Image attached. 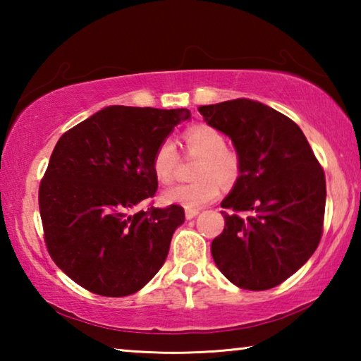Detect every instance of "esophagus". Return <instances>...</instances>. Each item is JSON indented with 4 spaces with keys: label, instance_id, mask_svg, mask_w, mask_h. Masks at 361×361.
<instances>
[{
    "label": "esophagus",
    "instance_id": "34e87169",
    "mask_svg": "<svg viewBox=\"0 0 361 361\" xmlns=\"http://www.w3.org/2000/svg\"><path fill=\"white\" fill-rule=\"evenodd\" d=\"M199 215V210H186V219H192Z\"/></svg>",
    "mask_w": 361,
    "mask_h": 361
}]
</instances>
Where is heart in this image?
Returning <instances> with one entry per match:
<instances>
[{
  "mask_svg": "<svg viewBox=\"0 0 361 361\" xmlns=\"http://www.w3.org/2000/svg\"><path fill=\"white\" fill-rule=\"evenodd\" d=\"M186 151L191 156H200L195 167V181L183 183L166 189L161 199L164 204H176L189 210L215 200L221 185L232 186L240 178L242 157L239 152L226 146V138L215 127L199 124L183 133ZM180 162V154L172 140L159 143L151 159V169L156 180L162 185L172 183Z\"/></svg>",
  "mask_w": 361,
  "mask_h": 361,
  "instance_id": "b5f03b06",
  "label": "heart"
}]
</instances>
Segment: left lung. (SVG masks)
Instances as JSON below:
<instances>
[{
  "label": "left lung",
  "instance_id": "obj_1",
  "mask_svg": "<svg viewBox=\"0 0 361 361\" xmlns=\"http://www.w3.org/2000/svg\"><path fill=\"white\" fill-rule=\"evenodd\" d=\"M199 111L242 157L240 178L221 202L224 229L212 242L213 259L243 290L274 288L319 247L325 172L296 122L271 106L237 99Z\"/></svg>",
  "mask_w": 361,
  "mask_h": 361
}]
</instances>
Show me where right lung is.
Listing matches in <instances>:
<instances>
[{"instance_id": "obj_1", "label": "right lung", "mask_w": 361, "mask_h": 361, "mask_svg": "<svg viewBox=\"0 0 361 361\" xmlns=\"http://www.w3.org/2000/svg\"><path fill=\"white\" fill-rule=\"evenodd\" d=\"M189 116L185 108L108 106L60 137L39 185V213L47 252L73 282L119 298L162 267L185 210H130L154 197L152 154Z\"/></svg>"}]
</instances>
